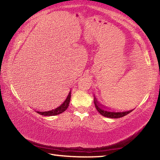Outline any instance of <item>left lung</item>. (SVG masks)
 I'll return each instance as SVG.
<instances>
[{"label": "left lung", "mask_w": 160, "mask_h": 160, "mask_svg": "<svg viewBox=\"0 0 160 160\" xmlns=\"http://www.w3.org/2000/svg\"><path fill=\"white\" fill-rule=\"evenodd\" d=\"M94 105H95V107L97 110L98 111L99 113L100 114H102L103 116H105V117H108V118H121L123 117V116H125L126 115L128 114L129 113H131L132 110H130V111H127V112H109V111H106L104 109V107L101 106L98 102L97 101V99L95 97L94 99Z\"/></svg>", "instance_id": "8db88e82"}]
</instances>
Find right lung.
<instances>
[{
  "mask_svg": "<svg viewBox=\"0 0 160 160\" xmlns=\"http://www.w3.org/2000/svg\"><path fill=\"white\" fill-rule=\"evenodd\" d=\"M70 97H71V92H69L68 95L66 99L65 100L64 102L62 104L61 106L58 107L56 108V109H52L51 111H47V112H39V111H36L37 113H39V114L43 115V116H56L58 114H60V113L64 112L67 109V108L68 107L69 104H70Z\"/></svg>",
  "mask_w": 160,
  "mask_h": 160,
  "instance_id": "1",
  "label": "right lung"
}]
</instances>
